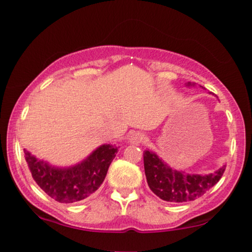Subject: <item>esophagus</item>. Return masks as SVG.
Listing matches in <instances>:
<instances>
[{"label": "esophagus", "instance_id": "1", "mask_svg": "<svg viewBox=\"0 0 252 252\" xmlns=\"http://www.w3.org/2000/svg\"><path fill=\"white\" fill-rule=\"evenodd\" d=\"M144 140H146V136L140 131H136L130 136V143L131 144H140L144 142Z\"/></svg>", "mask_w": 252, "mask_h": 252}]
</instances>
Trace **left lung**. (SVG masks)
<instances>
[{"mask_svg":"<svg viewBox=\"0 0 252 252\" xmlns=\"http://www.w3.org/2000/svg\"><path fill=\"white\" fill-rule=\"evenodd\" d=\"M189 85L194 84L189 83ZM143 162L149 189L158 198L170 202L195 200L220 180L225 170L224 166L209 175L185 174L170 168L155 153L149 150L143 153Z\"/></svg>","mask_w":252,"mask_h":252,"instance_id":"left-lung-1","label":"left lung"}]
</instances>
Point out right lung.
Masks as SVG:
<instances>
[{
  "label": "right lung",
  "instance_id": "right-lung-1",
  "mask_svg": "<svg viewBox=\"0 0 252 252\" xmlns=\"http://www.w3.org/2000/svg\"><path fill=\"white\" fill-rule=\"evenodd\" d=\"M116 153L117 147L103 144L83 162L68 168L52 167L26 149L25 158L40 189L54 200L70 204L88 198L99 189Z\"/></svg>",
  "mask_w": 252,
  "mask_h": 252
}]
</instances>
